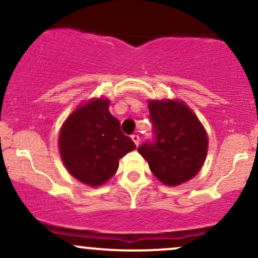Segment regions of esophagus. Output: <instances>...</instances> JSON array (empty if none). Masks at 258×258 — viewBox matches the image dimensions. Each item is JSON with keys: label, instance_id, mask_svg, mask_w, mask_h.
Masks as SVG:
<instances>
[{"label": "esophagus", "instance_id": "1", "mask_svg": "<svg viewBox=\"0 0 258 258\" xmlns=\"http://www.w3.org/2000/svg\"><path fill=\"white\" fill-rule=\"evenodd\" d=\"M131 138H132V141L135 142V144H136V146L138 147L139 142H141V138H139V136H138V135H132V136H131Z\"/></svg>", "mask_w": 258, "mask_h": 258}]
</instances>
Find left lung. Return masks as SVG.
Here are the masks:
<instances>
[{
    "label": "left lung",
    "instance_id": "1",
    "mask_svg": "<svg viewBox=\"0 0 258 258\" xmlns=\"http://www.w3.org/2000/svg\"><path fill=\"white\" fill-rule=\"evenodd\" d=\"M153 141L138 152L160 182L174 186L200 171L207 154V135L197 115L179 100H149Z\"/></svg>",
    "mask_w": 258,
    "mask_h": 258
}]
</instances>
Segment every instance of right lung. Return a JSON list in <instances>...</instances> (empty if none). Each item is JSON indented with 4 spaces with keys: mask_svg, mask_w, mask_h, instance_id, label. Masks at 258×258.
<instances>
[{
    "mask_svg": "<svg viewBox=\"0 0 258 258\" xmlns=\"http://www.w3.org/2000/svg\"><path fill=\"white\" fill-rule=\"evenodd\" d=\"M109 99H92L65 120L59 132L64 166L80 182L99 186L110 179L119 160L136 144L123 135L120 121L109 111Z\"/></svg>",
    "mask_w": 258,
    "mask_h": 258,
    "instance_id": "1",
    "label": "right lung"
}]
</instances>
